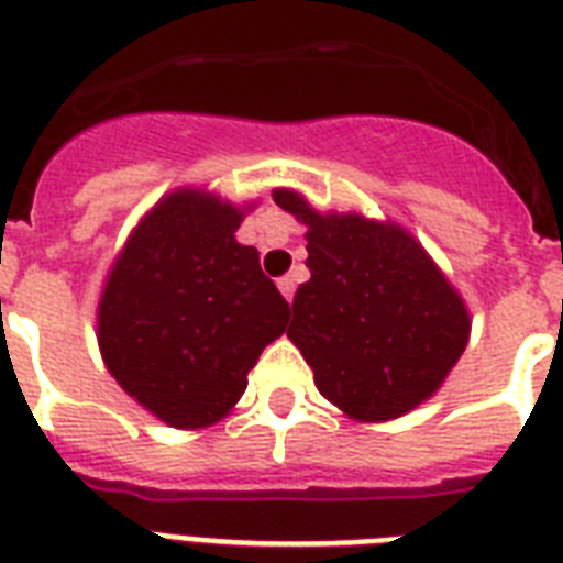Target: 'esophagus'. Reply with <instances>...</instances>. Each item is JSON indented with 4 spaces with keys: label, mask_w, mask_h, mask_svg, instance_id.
Wrapping results in <instances>:
<instances>
[{
    "label": "esophagus",
    "mask_w": 563,
    "mask_h": 563,
    "mask_svg": "<svg viewBox=\"0 0 563 563\" xmlns=\"http://www.w3.org/2000/svg\"><path fill=\"white\" fill-rule=\"evenodd\" d=\"M277 289H280L283 298L291 303V298H295V280H291V277H280V280H277Z\"/></svg>",
    "instance_id": "34e87169"
}]
</instances>
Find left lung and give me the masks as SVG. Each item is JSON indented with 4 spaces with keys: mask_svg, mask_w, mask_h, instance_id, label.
Masks as SVG:
<instances>
[{
    "mask_svg": "<svg viewBox=\"0 0 563 563\" xmlns=\"http://www.w3.org/2000/svg\"><path fill=\"white\" fill-rule=\"evenodd\" d=\"M274 201L307 224V283L289 339L318 391L353 420L400 418L441 388L471 339L462 295L391 221L316 212L291 189Z\"/></svg>",
    "mask_w": 563,
    "mask_h": 563,
    "instance_id": "1",
    "label": "left lung"
}]
</instances>
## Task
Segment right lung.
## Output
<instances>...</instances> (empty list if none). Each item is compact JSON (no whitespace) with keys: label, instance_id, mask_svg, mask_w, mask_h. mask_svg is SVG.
<instances>
[{"label":"right lung","instance_id":"obj_1","mask_svg":"<svg viewBox=\"0 0 563 563\" xmlns=\"http://www.w3.org/2000/svg\"><path fill=\"white\" fill-rule=\"evenodd\" d=\"M245 212L219 195L178 189L152 207L110 268L99 347L122 388L175 429L221 420L247 388L289 303L239 245Z\"/></svg>","mask_w":563,"mask_h":563}]
</instances>
